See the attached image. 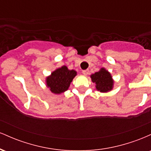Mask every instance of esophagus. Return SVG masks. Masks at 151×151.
I'll return each instance as SVG.
<instances>
[{
  "label": "esophagus",
  "mask_w": 151,
  "mask_h": 151,
  "mask_svg": "<svg viewBox=\"0 0 151 151\" xmlns=\"http://www.w3.org/2000/svg\"><path fill=\"white\" fill-rule=\"evenodd\" d=\"M89 71L88 70L82 71V74H84V75H87V74H89Z\"/></svg>",
  "instance_id": "esophagus-1"
}]
</instances>
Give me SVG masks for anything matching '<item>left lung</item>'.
<instances>
[{"instance_id": "1", "label": "left lung", "mask_w": 151, "mask_h": 151, "mask_svg": "<svg viewBox=\"0 0 151 151\" xmlns=\"http://www.w3.org/2000/svg\"><path fill=\"white\" fill-rule=\"evenodd\" d=\"M91 81L96 84V89L100 92L106 93L111 91L114 87V79L108 70L101 68L99 72L90 76Z\"/></svg>"}]
</instances>
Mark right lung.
Here are the masks:
<instances>
[{
  "label": "right lung",
  "mask_w": 151,
  "mask_h": 151,
  "mask_svg": "<svg viewBox=\"0 0 151 151\" xmlns=\"http://www.w3.org/2000/svg\"><path fill=\"white\" fill-rule=\"evenodd\" d=\"M75 70H70L67 66H62L55 70L46 77L47 87L55 94H60L68 90L71 82L77 75Z\"/></svg>",
  "instance_id": "right-lung-1"
}]
</instances>
